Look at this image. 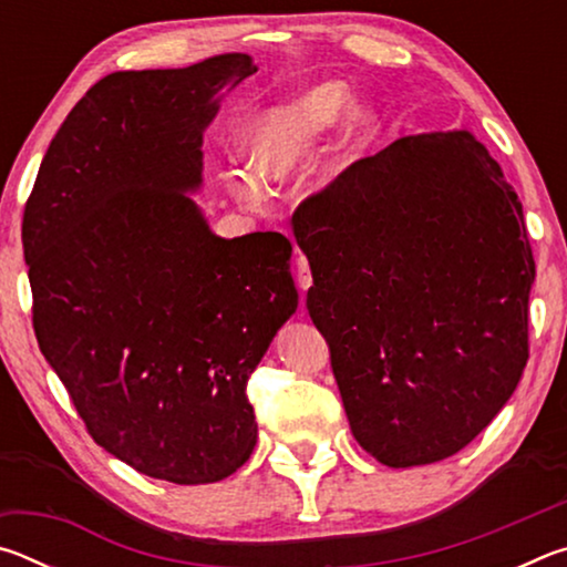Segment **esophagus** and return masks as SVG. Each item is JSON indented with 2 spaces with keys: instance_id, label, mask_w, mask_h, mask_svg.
Listing matches in <instances>:
<instances>
[{
  "instance_id": "34e87169",
  "label": "esophagus",
  "mask_w": 567,
  "mask_h": 567,
  "mask_svg": "<svg viewBox=\"0 0 567 567\" xmlns=\"http://www.w3.org/2000/svg\"><path fill=\"white\" fill-rule=\"evenodd\" d=\"M297 285H300V290H310L312 285V272H310V262H307V257L300 255L297 257Z\"/></svg>"
}]
</instances>
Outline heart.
Listing matches in <instances>:
<instances>
[{"instance_id":"1","label":"heart","mask_w":567,"mask_h":567,"mask_svg":"<svg viewBox=\"0 0 567 567\" xmlns=\"http://www.w3.org/2000/svg\"><path fill=\"white\" fill-rule=\"evenodd\" d=\"M348 102L350 92L344 90V84L322 82L318 87L297 94L290 102L260 112L239 134L249 167L261 179L277 182L292 175L315 155V150L320 147L332 124L340 120ZM368 114L362 110H350L342 124L344 145L358 147L368 134ZM256 178L249 172H227L229 189L247 205H260L265 197L262 182Z\"/></svg>"}]
</instances>
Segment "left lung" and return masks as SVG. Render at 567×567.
<instances>
[{
    "label": "left lung",
    "instance_id": "left-lung-1",
    "mask_svg": "<svg viewBox=\"0 0 567 567\" xmlns=\"http://www.w3.org/2000/svg\"><path fill=\"white\" fill-rule=\"evenodd\" d=\"M350 430L390 467L483 433L527 362L523 205L467 130L400 137L292 215Z\"/></svg>",
    "mask_w": 567,
    "mask_h": 567
}]
</instances>
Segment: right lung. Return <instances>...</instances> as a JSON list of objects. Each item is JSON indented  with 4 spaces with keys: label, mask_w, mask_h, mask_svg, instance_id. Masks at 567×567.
Returning <instances> with one entry per match:
<instances>
[{
    "label": "right lung",
    "mask_w": 567,
    "mask_h": 567,
    "mask_svg": "<svg viewBox=\"0 0 567 567\" xmlns=\"http://www.w3.org/2000/svg\"><path fill=\"white\" fill-rule=\"evenodd\" d=\"M249 54L114 72L66 114L24 205L32 322L87 433L142 475L205 485L257 443L247 380L297 310L290 239L217 237L185 195Z\"/></svg>",
    "instance_id": "add662e5"
}]
</instances>
